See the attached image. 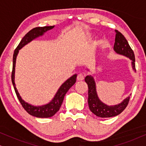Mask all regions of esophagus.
I'll return each mask as SVG.
<instances>
[{"instance_id": "obj_1", "label": "esophagus", "mask_w": 146, "mask_h": 146, "mask_svg": "<svg viewBox=\"0 0 146 146\" xmlns=\"http://www.w3.org/2000/svg\"><path fill=\"white\" fill-rule=\"evenodd\" d=\"M84 79V76L82 74H78L77 76V80L78 81H81V80H83Z\"/></svg>"}]
</instances>
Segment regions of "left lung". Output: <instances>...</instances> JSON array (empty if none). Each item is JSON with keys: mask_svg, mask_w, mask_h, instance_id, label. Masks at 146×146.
Listing matches in <instances>:
<instances>
[{"mask_svg": "<svg viewBox=\"0 0 146 146\" xmlns=\"http://www.w3.org/2000/svg\"><path fill=\"white\" fill-rule=\"evenodd\" d=\"M115 38L113 49L117 54L124 55L128 57L132 61L133 69L135 71V55L133 50L131 48L127 40L122 34L115 30ZM85 82L88 86V102L89 108L93 113L100 117H110L119 115L124 110L129 101V96L125 98L119 104L109 106L100 100L96 90L95 82L90 76H87L85 78Z\"/></svg>", "mask_w": 146, "mask_h": 146, "instance_id": "1", "label": "left lung"}]
</instances>
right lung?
Masks as SVG:
<instances>
[{
  "label": "right lung",
  "mask_w": 146,
  "mask_h": 146,
  "mask_svg": "<svg viewBox=\"0 0 146 146\" xmlns=\"http://www.w3.org/2000/svg\"><path fill=\"white\" fill-rule=\"evenodd\" d=\"M54 26H50V27H36L34 28L30 31L21 40V42L18 45L17 48L15 50L13 54V71H12L11 74V80L14 86V88L17 94V96L19 99L20 102H21L22 106L23 108L27 111L29 114H31L33 116L37 117H50L53 116L56 113L60 110L62 102L64 100V98L68 90L72 86L76 83V74L73 75L72 76L68 79L61 86L58 90L56 94L55 95L54 99L50 102L48 104L46 105L42 106H33L31 104L25 102L21 97L20 96L19 92H18L17 88L15 86V64H16V58L19 52V50L23 47L24 46L27 44L33 39L36 38V37H38L39 36H42L46 32L49 31V30L52 29Z\"/></svg>",
  "instance_id": "add662e5"
}]
</instances>
